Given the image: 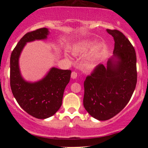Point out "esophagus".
Listing matches in <instances>:
<instances>
[{
	"mask_svg": "<svg viewBox=\"0 0 148 148\" xmlns=\"http://www.w3.org/2000/svg\"><path fill=\"white\" fill-rule=\"evenodd\" d=\"M77 77V73L75 71H73L71 73V77L73 79H76Z\"/></svg>",
	"mask_w": 148,
	"mask_h": 148,
	"instance_id": "esophagus-1",
	"label": "esophagus"
}]
</instances>
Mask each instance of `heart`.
<instances>
[{
	"mask_svg": "<svg viewBox=\"0 0 148 148\" xmlns=\"http://www.w3.org/2000/svg\"><path fill=\"white\" fill-rule=\"evenodd\" d=\"M90 47V43L88 42H82V43L77 44L75 46V48H73V52L75 53H79V52L85 51V50H88V48ZM95 64V60H92L91 61L89 62V66H94Z\"/></svg>",
	"mask_w": 148,
	"mask_h": 148,
	"instance_id": "b5f03b06",
	"label": "heart"
}]
</instances>
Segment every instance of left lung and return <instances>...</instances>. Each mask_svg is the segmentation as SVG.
Returning <instances> with one entry per match:
<instances>
[{"label": "left lung", "mask_w": 148, "mask_h": 148, "mask_svg": "<svg viewBox=\"0 0 148 148\" xmlns=\"http://www.w3.org/2000/svg\"><path fill=\"white\" fill-rule=\"evenodd\" d=\"M114 38L113 56L106 66L99 64L84 82V106L100 121L108 120L128 104L137 84L134 47L122 32L106 29Z\"/></svg>", "instance_id": "left-lung-1"}]
</instances>
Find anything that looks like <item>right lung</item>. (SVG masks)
Here are the masks:
<instances>
[{"instance_id":"1","label":"right lung","mask_w":148,"mask_h":148,"mask_svg":"<svg viewBox=\"0 0 148 148\" xmlns=\"http://www.w3.org/2000/svg\"><path fill=\"white\" fill-rule=\"evenodd\" d=\"M49 34L43 27L28 32L19 40L10 58V85L12 93L19 106L35 118L47 119L58 110L62 105L64 90L70 81L71 70L52 67L41 80L28 82L20 72L19 58L27 42L45 40Z\"/></svg>"}]
</instances>
